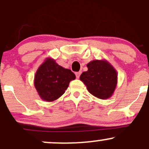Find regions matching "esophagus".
<instances>
[{
  "instance_id": "esophagus-1",
  "label": "esophagus",
  "mask_w": 149,
  "mask_h": 149,
  "mask_svg": "<svg viewBox=\"0 0 149 149\" xmlns=\"http://www.w3.org/2000/svg\"><path fill=\"white\" fill-rule=\"evenodd\" d=\"M75 74H76V76L77 78H79L80 74H81V72H80V71H79V72H76V73H75Z\"/></svg>"
}]
</instances>
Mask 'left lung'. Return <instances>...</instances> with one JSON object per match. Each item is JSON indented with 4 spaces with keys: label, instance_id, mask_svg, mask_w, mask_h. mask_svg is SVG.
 Instances as JSON below:
<instances>
[{
    "label": "left lung",
    "instance_id": "8db88e82",
    "mask_svg": "<svg viewBox=\"0 0 149 149\" xmlns=\"http://www.w3.org/2000/svg\"><path fill=\"white\" fill-rule=\"evenodd\" d=\"M88 71L80 76L91 95L100 100L110 98L115 91L118 74L115 68L106 59H95L87 64Z\"/></svg>",
    "mask_w": 149,
    "mask_h": 149
}]
</instances>
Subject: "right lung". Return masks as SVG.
<instances>
[{"label":"right lung","instance_id":"right-lung-1","mask_svg":"<svg viewBox=\"0 0 149 149\" xmlns=\"http://www.w3.org/2000/svg\"><path fill=\"white\" fill-rule=\"evenodd\" d=\"M76 76L70 69L59 66L54 59L47 57L34 76V86L39 97L45 102H53L64 95Z\"/></svg>","mask_w":149,"mask_h":149}]
</instances>
